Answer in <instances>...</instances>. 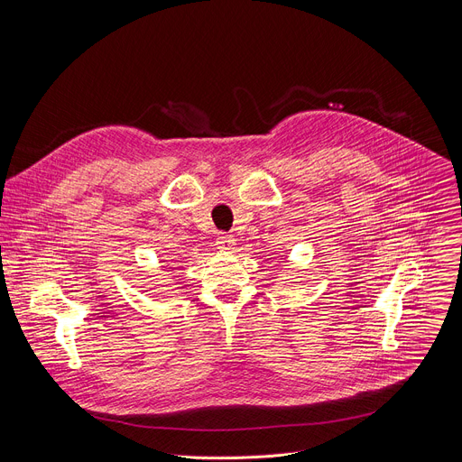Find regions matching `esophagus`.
I'll list each match as a JSON object with an SVG mask.
<instances>
[{
    "label": "esophagus",
    "instance_id": "obj_1",
    "mask_svg": "<svg viewBox=\"0 0 462 462\" xmlns=\"http://www.w3.org/2000/svg\"><path fill=\"white\" fill-rule=\"evenodd\" d=\"M216 243H217V248H221V250H232L236 239L232 236H228V234H219Z\"/></svg>",
    "mask_w": 462,
    "mask_h": 462
}]
</instances>
